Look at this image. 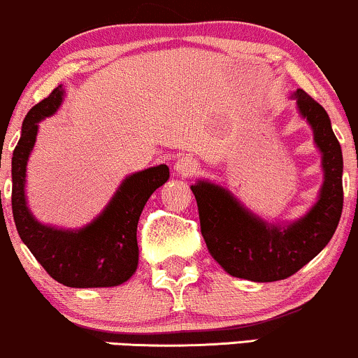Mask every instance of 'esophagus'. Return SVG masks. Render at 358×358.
<instances>
[{
    "mask_svg": "<svg viewBox=\"0 0 358 358\" xmlns=\"http://www.w3.org/2000/svg\"><path fill=\"white\" fill-rule=\"evenodd\" d=\"M176 172H178L179 176H182V178H186V176H193L196 171L199 169V164L196 162L193 157H180L178 159V162L174 165Z\"/></svg>",
    "mask_w": 358,
    "mask_h": 358,
    "instance_id": "1",
    "label": "esophagus"
}]
</instances>
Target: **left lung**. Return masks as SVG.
Here are the masks:
<instances>
[{"label":"left lung","mask_w":358,"mask_h":358,"mask_svg":"<svg viewBox=\"0 0 358 358\" xmlns=\"http://www.w3.org/2000/svg\"><path fill=\"white\" fill-rule=\"evenodd\" d=\"M297 109L310 124L324 171L317 201L299 220L268 224L225 187L210 180L191 186L201 236L210 255L229 275L251 282H276L297 273L331 241L343 210V155L322 106L297 88Z\"/></svg>","instance_id":"8db88e82"}]
</instances>
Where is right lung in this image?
<instances>
[{
  "label": "right lung",
  "instance_id": "1",
  "mask_svg": "<svg viewBox=\"0 0 358 358\" xmlns=\"http://www.w3.org/2000/svg\"><path fill=\"white\" fill-rule=\"evenodd\" d=\"M63 95L61 85L56 87L29 110L22 124L11 159L15 225L24 244L56 282L73 288L121 285L136 271L138 220L153 191L167 182L169 167L162 164L128 176L102 213L82 229L64 230L41 224L27 206V162L36 145L39 121L59 109Z\"/></svg>",
  "mask_w": 358,
  "mask_h": 358
}]
</instances>
